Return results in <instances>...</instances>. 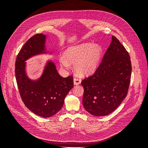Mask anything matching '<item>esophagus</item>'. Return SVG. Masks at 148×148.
<instances>
[{"label": "esophagus", "mask_w": 148, "mask_h": 148, "mask_svg": "<svg viewBox=\"0 0 148 148\" xmlns=\"http://www.w3.org/2000/svg\"><path fill=\"white\" fill-rule=\"evenodd\" d=\"M73 82H74L75 85H78L81 83V79L78 78H75L73 79Z\"/></svg>", "instance_id": "34e87169"}]
</instances>
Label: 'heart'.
Listing matches in <instances>:
<instances>
[{"instance_id":"obj_1","label":"heart","mask_w":148,"mask_h":148,"mask_svg":"<svg viewBox=\"0 0 148 148\" xmlns=\"http://www.w3.org/2000/svg\"><path fill=\"white\" fill-rule=\"evenodd\" d=\"M102 49L97 44L85 42L68 47L65 56L60 58V65L65 69L74 64L77 72L81 75H89L97 70L102 56Z\"/></svg>"}]
</instances>
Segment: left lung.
<instances>
[{"instance_id":"obj_1","label":"left lung","mask_w":148,"mask_h":148,"mask_svg":"<svg viewBox=\"0 0 148 148\" xmlns=\"http://www.w3.org/2000/svg\"><path fill=\"white\" fill-rule=\"evenodd\" d=\"M131 74L128 53L112 36L95 73L82 82L84 109L94 116H105L112 112L127 95Z\"/></svg>"}]
</instances>
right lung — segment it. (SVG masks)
<instances>
[{
    "label": "right lung",
    "instance_id": "obj_1",
    "mask_svg": "<svg viewBox=\"0 0 148 148\" xmlns=\"http://www.w3.org/2000/svg\"><path fill=\"white\" fill-rule=\"evenodd\" d=\"M47 36L36 34L26 42L16 57L15 77L21 97L27 108L34 114L49 118L60 110L67 94L73 87L71 76L64 78L58 73L54 62L48 59L42 74L30 78L26 71V60L42 54L52 55L46 48Z\"/></svg>",
    "mask_w": 148,
    "mask_h": 148
}]
</instances>
